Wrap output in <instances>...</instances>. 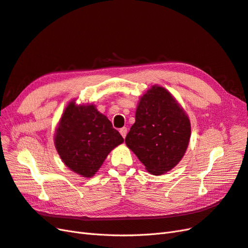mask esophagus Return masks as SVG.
<instances>
[{"mask_svg": "<svg viewBox=\"0 0 248 248\" xmlns=\"http://www.w3.org/2000/svg\"><path fill=\"white\" fill-rule=\"evenodd\" d=\"M119 133H120V135H122L124 138H125L126 133H128V129H126L125 126H124V128H122V129L119 130Z\"/></svg>", "mask_w": 248, "mask_h": 248, "instance_id": "34e87169", "label": "esophagus"}]
</instances>
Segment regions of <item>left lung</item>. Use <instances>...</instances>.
<instances>
[{
	"instance_id": "1",
	"label": "left lung",
	"mask_w": 248,
	"mask_h": 248,
	"mask_svg": "<svg viewBox=\"0 0 248 248\" xmlns=\"http://www.w3.org/2000/svg\"><path fill=\"white\" fill-rule=\"evenodd\" d=\"M190 135V120L182 106L165 88L154 85L140 97L125 144L148 172L160 175L182 160Z\"/></svg>"
}]
</instances>
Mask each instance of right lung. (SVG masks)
<instances>
[{"label": "right lung", "instance_id": "obj_1", "mask_svg": "<svg viewBox=\"0 0 248 248\" xmlns=\"http://www.w3.org/2000/svg\"><path fill=\"white\" fill-rule=\"evenodd\" d=\"M124 142L110 120L93 104L69 102L55 133V146L70 170L91 178L108 154Z\"/></svg>", "mask_w": 248, "mask_h": 248}]
</instances>
